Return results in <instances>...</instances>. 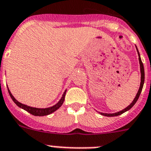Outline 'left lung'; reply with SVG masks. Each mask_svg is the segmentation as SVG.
Masks as SVG:
<instances>
[{"label": "left lung", "instance_id": "8db88e82", "mask_svg": "<svg viewBox=\"0 0 151 151\" xmlns=\"http://www.w3.org/2000/svg\"><path fill=\"white\" fill-rule=\"evenodd\" d=\"M136 50H137L138 55H139V64H140V71H141V83H140V87H139V90H138V93H137V94H136V97L134 98L133 101H132L131 104H130L129 106H127V107H126V108H124V110H121V111H119V112H117V113H99L100 114L102 115V116L112 117V116H119V115L122 114V113H124V112L127 111V110H130V108H132V107H133V106L136 104V102L137 101L138 99H139V96H140V94H141V92H142V90L143 85H144V82H145V70H144V66H143L142 61L141 58H140V54H139V51H138L137 47H136Z\"/></svg>", "mask_w": 151, "mask_h": 151}]
</instances>
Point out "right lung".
Returning a JSON list of instances; mask_svg holds the SVG:
<instances>
[{
    "instance_id": "right-lung-1",
    "label": "right lung",
    "mask_w": 151,
    "mask_h": 151,
    "mask_svg": "<svg viewBox=\"0 0 151 151\" xmlns=\"http://www.w3.org/2000/svg\"><path fill=\"white\" fill-rule=\"evenodd\" d=\"M7 88H8V87H7ZM66 91H67V90L64 91V94H63L62 97H61V99H60V101H58L56 104H55L54 106H52V107H48V108H36V107H29V106L25 105V104H21V103H20L19 101H17V100L14 98V96H12V93H11V92H10V90H9V88H8V92H9V93L10 97L12 98V99L13 100L14 102H15V104L18 106V107H21V108H22V109H24V110H25L26 111H27L28 113H31V114L33 115V116H47V115L51 114L52 113H53V112H55V110H58V109L59 108L61 105H62L63 103H64V98H65V95H66Z\"/></svg>"
}]
</instances>
